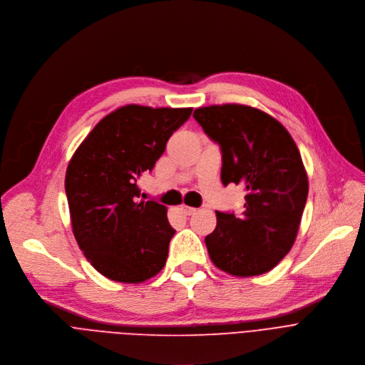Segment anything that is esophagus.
I'll return each mask as SVG.
<instances>
[{
    "instance_id": "1",
    "label": "esophagus",
    "mask_w": 365,
    "mask_h": 365,
    "mask_svg": "<svg viewBox=\"0 0 365 365\" xmlns=\"http://www.w3.org/2000/svg\"><path fill=\"white\" fill-rule=\"evenodd\" d=\"M181 211L187 215H191L195 212V208L194 207H188V205H181Z\"/></svg>"
}]
</instances>
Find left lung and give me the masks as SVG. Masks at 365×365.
<instances>
[{
	"label": "left lung",
	"instance_id": "obj_1",
	"mask_svg": "<svg viewBox=\"0 0 365 365\" xmlns=\"http://www.w3.org/2000/svg\"><path fill=\"white\" fill-rule=\"evenodd\" d=\"M207 136L220 145L222 182L242 185L245 211H215L205 237L212 263L233 276L273 269L292 249L308 198V177L295 140L270 115L245 105L194 110Z\"/></svg>",
	"mask_w": 365,
	"mask_h": 365
}]
</instances>
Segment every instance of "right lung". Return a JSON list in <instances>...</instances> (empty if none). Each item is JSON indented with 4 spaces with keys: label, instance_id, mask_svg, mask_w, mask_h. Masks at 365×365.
I'll return each instance as SVG.
<instances>
[{
    "label": "right lung",
    "instance_id": "obj_1",
    "mask_svg": "<svg viewBox=\"0 0 365 365\" xmlns=\"http://www.w3.org/2000/svg\"><path fill=\"white\" fill-rule=\"evenodd\" d=\"M191 108L128 105L105 116L66 171L73 235L92 266L115 282L139 283L165 266L175 233L165 205L138 201V178L153 171Z\"/></svg>",
    "mask_w": 365,
    "mask_h": 365
}]
</instances>
